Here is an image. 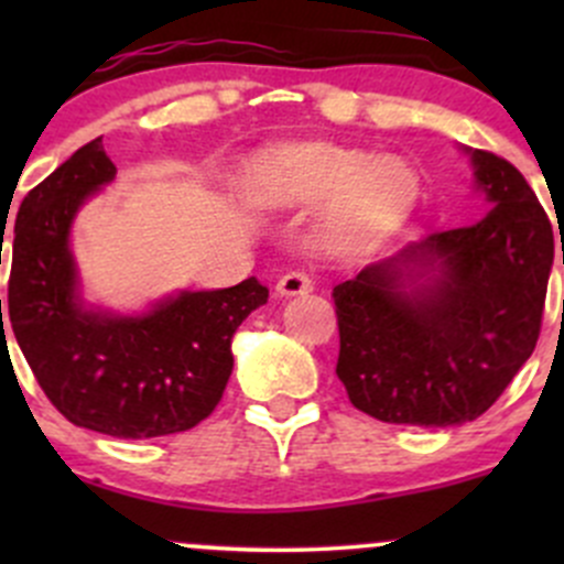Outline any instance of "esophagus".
<instances>
[{"label": "esophagus", "mask_w": 564, "mask_h": 564, "mask_svg": "<svg viewBox=\"0 0 564 564\" xmlns=\"http://www.w3.org/2000/svg\"><path fill=\"white\" fill-rule=\"evenodd\" d=\"M275 292L281 294V297H297V294L314 292V281H311L305 272H286V275L275 283Z\"/></svg>", "instance_id": "34e87169"}]
</instances>
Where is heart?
Instances as JSON below:
<instances>
[{
	"mask_svg": "<svg viewBox=\"0 0 564 564\" xmlns=\"http://www.w3.org/2000/svg\"><path fill=\"white\" fill-rule=\"evenodd\" d=\"M420 180L398 158L303 141L267 152L248 169L242 196L253 209L286 213L329 202L322 242L351 253L382 237L414 207Z\"/></svg>",
	"mask_w": 564,
	"mask_h": 564,
	"instance_id": "b5f03b06",
	"label": "heart"
}]
</instances>
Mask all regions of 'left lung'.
Listing matches in <instances>:
<instances>
[{
	"label": "left lung",
	"mask_w": 564,
	"mask_h": 564,
	"mask_svg": "<svg viewBox=\"0 0 564 564\" xmlns=\"http://www.w3.org/2000/svg\"><path fill=\"white\" fill-rule=\"evenodd\" d=\"M464 152L491 209L333 289L335 373L349 401L382 423L447 429L480 417L538 344L554 264L549 215L513 163Z\"/></svg>",
	"instance_id": "left-lung-1"
}]
</instances>
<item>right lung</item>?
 <instances>
[{
  "label": "right lung",
  "instance_id": "add662e5",
  "mask_svg": "<svg viewBox=\"0 0 564 564\" xmlns=\"http://www.w3.org/2000/svg\"><path fill=\"white\" fill-rule=\"evenodd\" d=\"M113 176L95 139L26 193L10 240V324L37 384L73 425L117 440L180 434L218 406L235 368L231 338L270 292L248 278L169 294L144 314L89 305L70 229Z\"/></svg>",
  "mask_w": 564,
  "mask_h": 564
}]
</instances>
